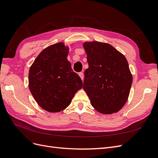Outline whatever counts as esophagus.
<instances>
[{"instance_id": "1", "label": "esophagus", "mask_w": 158, "mask_h": 158, "mask_svg": "<svg viewBox=\"0 0 158 158\" xmlns=\"http://www.w3.org/2000/svg\"><path fill=\"white\" fill-rule=\"evenodd\" d=\"M79 77H81V79H82V80H83V79H84V74H83V72H79Z\"/></svg>"}]
</instances>
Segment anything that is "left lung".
Segmentation results:
<instances>
[{
  "label": "left lung",
  "mask_w": 158,
  "mask_h": 158,
  "mask_svg": "<svg viewBox=\"0 0 158 158\" xmlns=\"http://www.w3.org/2000/svg\"><path fill=\"white\" fill-rule=\"evenodd\" d=\"M83 47L89 64L83 89L91 105L101 114L118 112L128 99L133 82L128 62L108 43L86 42Z\"/></svg>",
  "instance_id": "obj_1"
}]
</instances>
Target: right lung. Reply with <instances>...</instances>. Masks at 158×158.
<instances>
[{
	"instance_id": "right-lung-1",
	"label": "right lung",
	"mask_w": 158,
	"mask_h": 158,
	"mask_svg": "<svg viewBox=\"0 0 158 158\" xmlns=\"http://www.w3.org/2000/svg\"><path fill=\"white\" fill-rule=\"evenodd\" d=\"M69 48L58 43L44 48L29 69V88L37 104L49 112H59L71 104L83 87L67 57Z\"/></svg>"
}]
</instances>
